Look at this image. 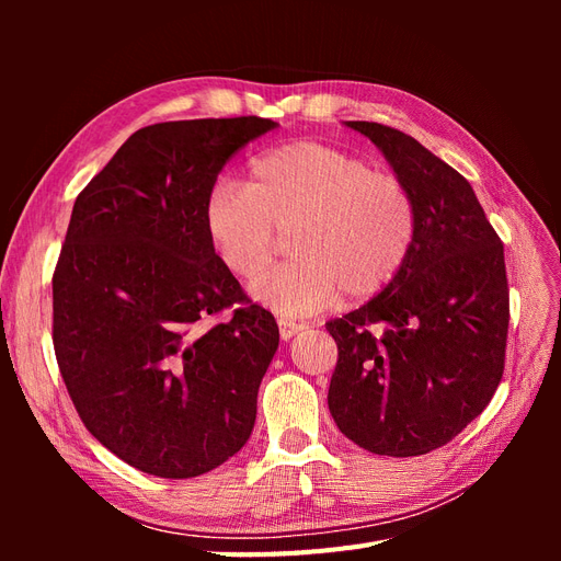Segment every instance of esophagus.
Returning a JSON list of instances; mask_svg holds the SVG:
<instances>
[{
	"instance_id": "obj_1",
	"label": "esophagus",
	"mask_w": 561,
	"mask_h": 561,
	"mask_svg": "<svg viewBox=\"0 0 561 561\" xmlns=\"http://www.w3.org/2000/svg\"><path fill=\"white\" fill-rule=\"evenodd\" d=\"M301 330H304L301 322L287 320V318H280V320H278V332H280L283 342H290V339H293L297 332H301Z\"/></svg>"
}]
</instances>
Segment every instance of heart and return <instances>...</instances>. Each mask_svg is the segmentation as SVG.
I'll list each match as a JSON object with an SVG mask.
<instances>
[{
	"instance_id": "b5f03b06",
	"label": "heart",
	"mask_w": 561,
	"mask_h": 561,
	"mask_svg": "<svg viewBox=\"0 0 561 561\" xmlns=\"http://www.w3.org/2000/svg\"><path fill=\"white\" fill-rule=\"evenodd\" d=\"M206 233L233 276L260 278L278 233L293 262L252 285L280 316H309L344 293L365 299L398 276L416 241V203L407 184L358 154L290 142L250 165V184L217 182L206 198Z\"/></svg>"
}]
</instances>
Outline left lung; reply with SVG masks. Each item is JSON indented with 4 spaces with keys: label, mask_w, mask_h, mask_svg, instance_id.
Returning <instances> with one entry per match:
<instances>
[{
    "label": "left lung",
    "mask_w": 561,
    "mask_h": 561,
    "mask_svg": "<svg viewBox=\"0 0 561 561\" xmlns=\"http://www.w3.org/2000/svg\"><path fill=\"white\" fill-rule=\"evenodd\" d=\"M375 142L416 203V241L398 276L328 322L339 360L330 414L355 445L419 456L482 414L503 377V245L470 182L390 126L346 122Z\"/></svg>",
    "instance_id": "1"
}]
</instances>
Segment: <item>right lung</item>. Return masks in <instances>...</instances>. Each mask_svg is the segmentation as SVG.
<instances>
[{"instance_id": "1", "label": "right lung", "mask_w": 561, "mask_h": 561, "mask_svg": "<svg viewBox=\"0 0 561 561\" xmlns=\"http://www.w3.org/2000/svg\"><path fill=\"white\" fill-rule=\"evenodd\" d=\"M276 126L140 128L75 201L54 274L58 367L83 426L147 474L196 478L252 433L278 325L219 262L203 210L225 163Z\"/></svg>"}]
</instances>
